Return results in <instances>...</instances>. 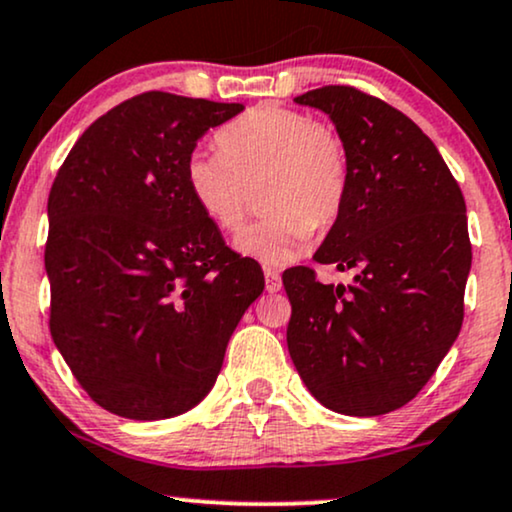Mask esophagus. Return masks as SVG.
<instances>
[{
    "mask_svg": "<svg viewBox=\"0 0 512 512\" xmlns=\"http://www.w3.org/2000/svg\"><path fill=\"white\" fill-rule=\"evenodd\" d=\"M264 286H267L269 293L281 291V274L276 269H264Z\"/></svg>",
    "mask_w": 512,
    "mask_h": 512,
    "instance_id": "1",
    "label": "esophagus"
}]
</instances>
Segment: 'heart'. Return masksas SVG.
Here are the masks:
<instances>
[{
    "instance_id": "b5f03b06",
    "label": "heart",
    "mask_w": 512,
    "mask_h": 512,
    "mask_svg": "<svg viewBox=\"0 0 512 512\" xmlns=\"http://www.w3.org/2000/svg\"><path fill=\"white\" fill-rule=\"evenodd\" d=\"M219 155L195 152L186 162L190 200L209 224L236 233L257 190L262 221L236 248L264 264L293 262L312 231L341 214L348 193V152L331 126L283 104L245 109L214 135Z\"/></svg>"
}]
</instances>
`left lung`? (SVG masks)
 I'll use <instances>...</instances> for the list:
<instances>
[{
  "mask_svg": "<svg viewBox=\"0 0 512 512\" xmlns=\"http://www.w3.org/2000/svg\"><path fill=\"white\" fill-rule=\"evenodd\" d=\"M329 114L348 152V193L315 262L353 269V283L283 272L286 341L324 408L377 417L432 379L463 326L472 264L465 197L436 145L391 104L326 85L295 97Z\"/></svg>",
  "mask_w": 512,
  "mask_h": 512,
  "instance_id": "obj_1",
  "label": "left lung"
}]
</instances>
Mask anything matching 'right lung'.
<instances>
[{"instance_id": "right-lung-1", "label": "right lung", "mask_w": 512, "mask_h": 512, "mask_svg": "<svg viewBox=\"0 0 512 512\" xmlns=\"http://www.w3.org/2000/svg\"><path fill=\"white\" fill-rule=\"evenodd\" d=\"M243 109L143 92L92 123L54 178L49 331L114 415L152 422L195 408L264 291L260 264L226 248L186 188L197 140Z\"/></svg>"}]
</instances>
